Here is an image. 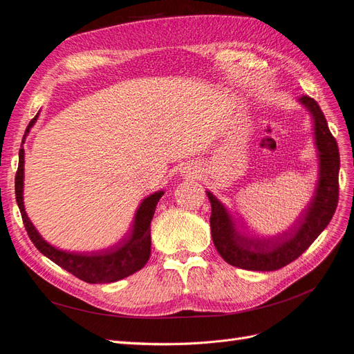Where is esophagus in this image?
<instances>
[{"label": "esophagus", "mask_w": 354, "mask_h": 354, "mask_svg": "<svg viewBox=\"0 0 354 354\" xmlns=\"http://www.w3.org/2000/svg\"><path fill=\"white\" fill-rule=\"evenodd\" d=\"M183 173H185L183 176H186V177H192V178L196 177V169H195V167H190V168L185 169Z\"/></svg>", "instance_id": "34e87169"}]
</instances>
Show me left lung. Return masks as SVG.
I'll return each mask as SVG.
<instances>
[{
  "label": "left lung",
  "mask_w": 354,
  "mask_h": 354,
  "mask_svg": "<svg viewBox=\"0 0 354 354\" xmlns=\"http://www.w3.org/2000/svg\"><path fill=\"white\" fill-rule=\"evenodd\" d=\"M312 116L315 146L317 151L319 174L315 195L298 224L274 239L248 236L241 230L224 203L207 190L211 202V234L216 250L230 266L245 270L273 272L298 259L320 233L325 230L338 203L339 152L330 134L326 118L319 104L308 95L298 99Z\"/></svg>",
  "instance_id": "1"
}]
</instances>
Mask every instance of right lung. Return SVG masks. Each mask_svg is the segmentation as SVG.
Instances as JSON below:
<instances>
[{
	"mask_svg": "<svg viewBox=\"0 0 354 354\" xmlns=\"http://www.w3.org/2000/svg\"><path fill=\"white\" fill-rule=\"evenodd\" d=\"M38 115L32 120L26 128L22 147L19 151V168L16 173V201L22 214V220L29 238L37 246L39 252L44 254L53 263L60 266L62 269L68 270L78 279L87 283H111L121 281L124 277L130 276L140 269H143L151 257V223L159 199L162 198L164 190H158L155 194L145 198L140 207L136 211V217L133 223V230L122 243L113 246L111 250L91 252V254H80L69 252L56 248L50 245L47 241L42 239L34 224L29 220L25 211L24 202V178H25V138L29 134V130L38 120Z\"/></svg>",
	"mask_w": 354,
	"mask_h": 354,
	"instance_id": "1",
	"label": "right lung"
}]
</instances>
